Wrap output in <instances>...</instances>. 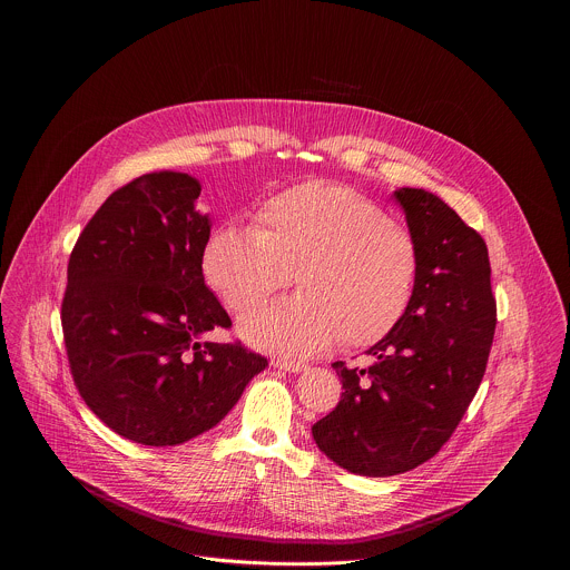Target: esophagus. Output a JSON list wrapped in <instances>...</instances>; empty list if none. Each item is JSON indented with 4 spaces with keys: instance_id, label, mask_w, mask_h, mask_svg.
Segmentation results:
<instances>
[{
    "instance_id": "34e87169",
    "label": "esophagus",
    "mask_w": 570,
    "mask_h": 570,
    "mask_svg": "<svg viewBox=\"0 0 570 570\" xmlns=\"http://www.w3.org/2000/svg\"><path fill=\"white\" fill-rule=\"evenodd\" d=\"M271 365L273 367H277V370H284V372H302V370H306V365L304 363H295V361H286V358H273L271 361Z\"/></svg>"
}]
</instances>
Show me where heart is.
<instances>
[{
    "instance_id": "1",
    "label": "heart",
    "mask_w": 570,
    "mask_h": 570,
    "mask_svg": "<svg viewBox=\"0 0 570 570\" xmlns=\"http://www.w3.org/2000/svg\"><path fill=\"white\" fill-rule=\"evenodd\" d=\"M420 257L411 232L372 198L336 183L291 187L259 209L257 227L223 223L205 246L209 288L248 313L297 284L302 295L240 322L255 347L313 356L343 338L350 347L385 338L409 308Z\"/></svg>"
}]
</instances>
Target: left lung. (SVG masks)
Listing matches in <instances>:
<instances>
[{"label": "left lung", "mask_w": 570, "mask_h": 570, "mask_svg": "<svg viewBox=\"0 0 570 570\" xmlns=\"http://www.w3.org/2000/svg\"><path fill=\"white\" fill-rule=\"evenodd\" d=\"M392 196L417 246L413 299L367 350L370 367L334 363L345 392L311 429L324 455L372 478L411 471L442 449L478 392L497 330L482 236L431 191Z\"/></svg>", "instance_id": "left-lung-1"}]
</instances>
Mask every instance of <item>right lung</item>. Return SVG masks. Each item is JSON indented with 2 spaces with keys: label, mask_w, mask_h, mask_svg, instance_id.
Returning <instances> with one entry per match:
<instances>
[{
  "label": "right lung",
  "mask_w": 570,
  "mask_h": 570,
  "mask_svg": "<svg viewBox=\"0 0 570 570\" xmlns=\"http://www.w3.org/2000/svg\"><path fill=\"white\" fill-rule=\"evenodd\" d=\"M200 183L155 171L117 189L67 266L62 334L73 383L115 433L176 446L214 429L266 370L246 347L200 343L232 320L203 277Z\"/></svg>",
  "instance_id": "right-lung-1"
}]
</instances>
